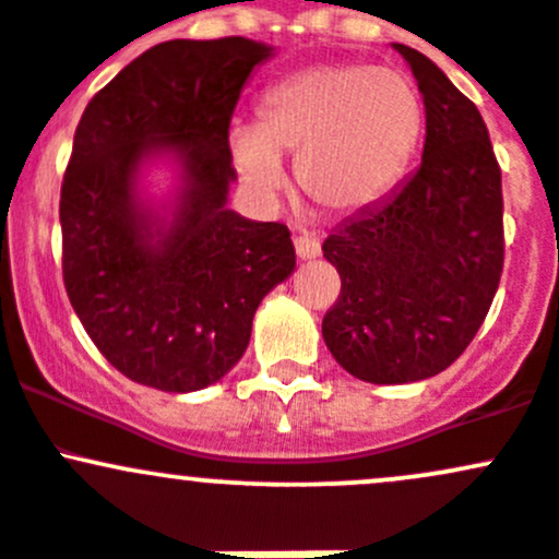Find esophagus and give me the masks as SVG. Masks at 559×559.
<instances>
[{"label":"esophagus","mask_w":559,"mask_h":559,"mask_svg":"<svg viewBox=\"0 0 559 559\" xmlns=\"http://www.w3.org/2000/svg\"><path fill=\"white\" fill-rule=\"evenodd\" d=\"M295 251L300 259H316L321 253V243L313 233H297L295 235Z\"/></svg>","instance_id":"obj_1"}]
</instances>
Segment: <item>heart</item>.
<instances>
[{"label": "heart", "mask_w": 559, "mask_h": 559, "mask_svg": "<svg viewBox=\"0 0 559 559\" xmlns=\"http://www.w3.org/2000/svg\"><path fill=\"white\" fill-rule=\"evenodd\" d=\"M425 107L397 70L324 64L262 94L257 127L233 129L238 170L253 189L284 183L281 156H297L302 191L326 213L348 216L381 202L419 148Z\"/></svg>", "instance_id": "heart-1"}]
</instances>
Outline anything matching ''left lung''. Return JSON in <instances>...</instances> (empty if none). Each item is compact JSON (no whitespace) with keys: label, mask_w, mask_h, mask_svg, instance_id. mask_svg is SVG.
<instances>
[{"label":"left lung","mask_w":559,"mask_h":559,"mask_svg":"<svg viewBox=\"0 0 559 559\" xmlns=\"http://www.w3.org/2000/svg\"><path fill=\"white\" fill-rule=\"evenodd\" d=\"M394 48L425 97L421 165L321 246L341 275L321 335L370 384L447 370L487 319L506 251L500 165L481 112L425 53Z\"/></svg>","instance_id":"left-lung-1"}]
</instances>
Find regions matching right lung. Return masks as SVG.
<instances>
[{"label": "right lung", "instance_id": "obj_1", "mask_svg": "<svg viewBox=\"0 0 559 559\" xmlns=\"http://www.w3.org/2000/svg\"><path fill=\"white\" fill-rule=\"evenodd\" d=\"M270 48L170 39L94 94L61 180V275L118 373L162 392L216 384L243 357L262 297L295 270L289 229L227 207L229 121ZM170 150L185 191L167 228L133 200L143 158Z\"/></svg>", "mask_w": 559, "mask_h": 559}]
</instances>
